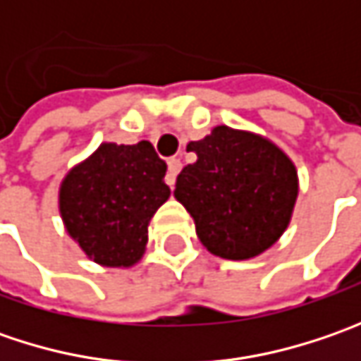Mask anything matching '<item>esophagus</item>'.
Wrapping results in <instances>:
<instances>
[{
	"label": "esophagus",
	"instance_id": "1",
	"mask_svg": "<svg viewBox=\"0 0 361 361\" xmlns=\"http://www.w3.org/2000/svg\"><path fill=\"white\" fill-rule=\"evenodd\" d=\"M180 166H183V162H180V159H169V173H166V176H164V180H166V185L173 188L174 183H176V174H178V171H180Z\"/></svg>",
	"mask_w": 361,
	"mask_h": 361
}]
</instances>
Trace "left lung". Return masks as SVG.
Segmentation results:
<instances>
[{
  "instance_id": "1",
  "label": "left lung",
  "mask_w": 361,
  "mask_h": 361,
  "mask_svg": "<svg viewBox=\"0 0 361 361\" xmlns=\"http://www.w3.org/2000/svg\"><path fill=\"white\" fill-rule=\"evenodd\" d=\"M187 150L197 160L176 176L174 197L213 255L245 261L279 241L299 192L298 169L279 146L255 132L215 126Z\"/></svg>"
}]
</instances>
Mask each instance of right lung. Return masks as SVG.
I'll return each mask as SVG.
<instances>
[{"instance_id":"obj_1","label":"right lung","mask_w":361,"mask_h":361,"mask_svg":"<svg viewBox=\"0 0 361 361\" xmlns=\"http://www.w3.org/2000/svg\"><path fill=\"white\" fill-rule=\"evenodd\" d=\"M166 162L148 140L102 142L60 185L68 235L102 267H132L145 255L148 223L169 201Z\"/></svg>"}]
</instances>
